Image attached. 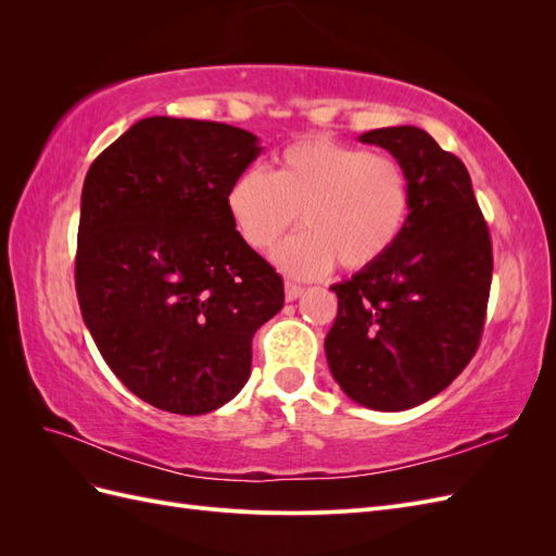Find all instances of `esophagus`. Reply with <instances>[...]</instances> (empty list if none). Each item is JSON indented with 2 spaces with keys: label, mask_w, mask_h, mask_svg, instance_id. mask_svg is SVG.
I'll list each match as a JSON object with an SVG mask.
<instances>
[{
  "label": "esophagus",
  "mask_w": 556,
  "mask_h": 556,
  "mask_svg": "<svg viewBox=\"0 0 556 556\" xmlns=\"http://www.w3.org/2000/svg\"><path fill=\"white\" fill-rule=\"evenodd\" d=\"M301 294H304V288H301V285H296V282H292V280L285 282V299H288V301H296Z\"/></svg>",
  "instance_id": "obj_1"
}]
</instances>
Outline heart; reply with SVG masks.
Returning a JSON list of instances; mask_svg holds the SVG:
<instances>
[{
	"instance_id": "b5f03b06",
	"label": "heart",
	"mask_w": 556,
	"mask_h": 556,
	"mask_svg": "<svg viewBox=\"0 0 556 556\" xmlns=\"http://www.w3.org/2000/svg\"><path fill=\"white\" fill-rule=\"evenodd\" d=\"M413 206L403 164L327 137L301 139L282 150L271 176L248 169L227 190V213L239 237L268 252L296 215L304 231L276 250V264L294 278L371 266L399 241Z\"/></svg>"
}]
</instances>
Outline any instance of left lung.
Returning a JSON list of instances; mask_svg holds the SVG:
<instances>
[{"label":"left lung","instance_id":"8db88e82","mask_svg":"<svg viewBox=\"0 0 556 556\" xmlns=\"http://www.w3.org/2000/svg\"><path fill=\"white\" fill-rule=\"evenodd\" d=\"M403 164L413 206L384 257L333 285L339 315L325 339L333 380L359 406L408 410L473 359L492 285V239L464 162L425 129H371Z\"/></svg>","mask_w":556,"mask_h":556}]
</instances>
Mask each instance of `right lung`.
<instances>
[{"instance_id":"right-lung-1","label":"right lung","mask_w":556,"mask_h":556,"mask_svg":"<svg viewBox=\"0 0 556 556\" xmlns=\"http://www.w3.org/2000/svg\"><path fill=\"white\" fill-rule=\"evenodd\" d=\"M260 153L245 129L155 115L83 182V319L111 371L160 410L204 415L237 396L252 336L282 308L280 274L227 213L229 185Z\"/></svg>"}]
</instances>
